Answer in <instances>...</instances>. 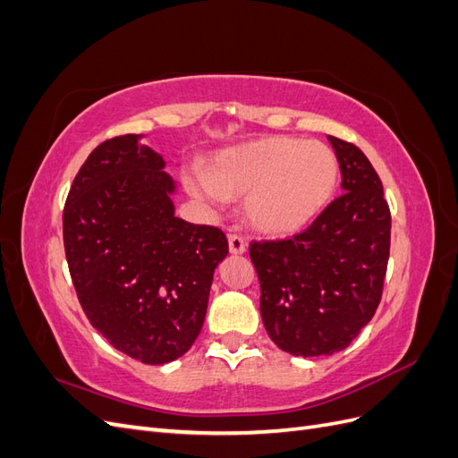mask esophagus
Listing matches in <instances>:
<instances>
[{"mask_svg":"<svg viewBox=\"0 0 458 458\" xmlns=\"http://www.w3.org/2000/svg\"><path fill=\"white\" fill-rule=\"evenodd\" d=\"M227 241H229V250H231V254H244V250H246V241L241 237V234L231 233L229 237H227Z\"/></svg>","mask_w":458,"mask_h":458,"instance_id":"1","label":"esophagus"}]
</instances>
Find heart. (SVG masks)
Returning a JSON list of instances; mask_svg holds the SVG:
<instances>
[{"label": "heart", "mask_w": 458, "mask_h": 458, "mask_svg": "<svg viewBox=\"0 0 458 458\" xmlns=\"http://www.w3.org/2000/svg\"><path fill=\"white\" fill-rule=\"evenodd\" d=\"M192 197L210 204L244 199L248 224L266 234H288L323 210L338 182V158L330 147L296 137H267L217 152L208 170L183 168Z\"/></svg>", "instance_id": "obj_1"}]
</instances>
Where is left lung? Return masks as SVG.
<instances>
[{
	"instance_id": "8db88e82",
	"label": "left lung",
	"mask_w": 458,
	"mask_h": 458,
	"mask_svg": "<svg viewBox=\"0 0 458 458\" xmlns=\"http://www.w3.org/2000/svg\"><path fill=\"white\" fill-rule=\"evenodd\" d=\"M344 192L294 237L252 241L259 311L283 352H342L377 311L390 258L392 214L363 150L328 135Z\"/></svg>"
}]
</instances>
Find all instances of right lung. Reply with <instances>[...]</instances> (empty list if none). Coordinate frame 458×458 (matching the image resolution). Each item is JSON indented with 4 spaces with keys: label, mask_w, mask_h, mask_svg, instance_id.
<instances>
[{
    "label": "right lung",
    "mask_w": 458,
    "mask_h": 458,
    "mask_svg": "<svg viewBox=\"0 0 458 458\" xmlns=\"http://www.w3.org/2000/svg\"><path fill=\"white\" fill-rule=\"evenodd\" d=\"M140 135H118L81 164L63 212L64 252L93 328L147 365L182 357L200 335L224 231L175 217L174 179Z\"/></svg>",
    "instance_id": "obj_1"
}]
</instances>
